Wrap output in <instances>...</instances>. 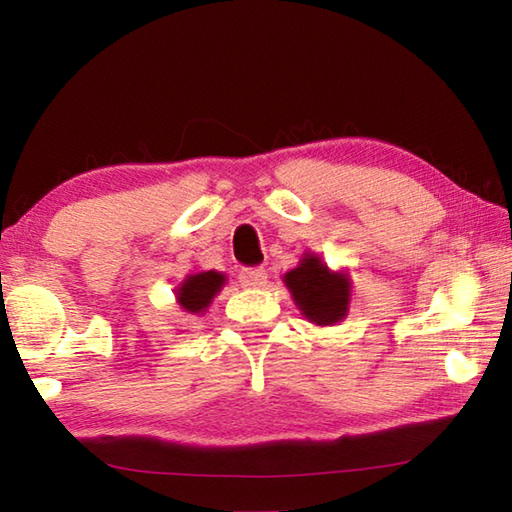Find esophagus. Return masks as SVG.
Returning a JSON list of instances; mask_svg holds the SVG:
<instances>
[{
    "instance_id": "obj_1",
    "label": "esophagus",
    "mask_w": 512,
    "mask_h": 512,
    "mask_svg": "<svg viewBox=\"0 0 512 512\" xmlns=\"http://www.w3.org/2000/svg\"><path fill=\"white\" fill-rule=\"evenodd\" d=\"M266 277H268V273L264 271V268H244V271L239 273V282H241V287H246V289H259L266 284Z\"/></svg>"
}]
</instances>
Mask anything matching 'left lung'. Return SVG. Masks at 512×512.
Segmentation results:
<instances>
[{
  "label": "left lung",
  "instance_id": "1",
  "mask_svg": "<svg viewBox=\"0 0 512 512\" xmlns=\"http://www.w3.org/2000/svg\"><path fill=\"white\" fill-rule=\"evenodd\" d=\"M293 302L309 323L327 327L348 316L352 280L348 271H332L316 253H302L296 268L282 277Z\"/></svg>",
  "mask_w": 512,
  "mask_h": 512
}]
</instances>
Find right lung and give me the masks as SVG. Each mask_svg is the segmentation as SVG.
I'll return each instance as SVG.
<instances>
[{"label": "right lung", "mask_w": 512, "mask_h": 512, "mask_svg": "<svg viewBox=\"0 0 512 512\" xmlns=\"http://www.w3.org/2000/svg\"><path fill=\"white\" fill-rule=\"evenodd\" d=\"M225 284L221 271H198L185 275L176 287V302L187 316H203Z\"/></svg>", "instance_id": "1"}]
</instances>
